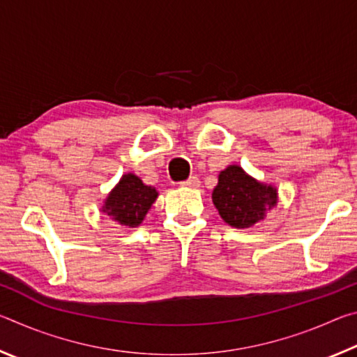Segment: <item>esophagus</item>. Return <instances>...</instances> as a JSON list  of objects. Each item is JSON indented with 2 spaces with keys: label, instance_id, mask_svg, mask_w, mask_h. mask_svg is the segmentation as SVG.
I'll return each instance as SVG.
<instances>
[{
  "label": "esophagus",
  "instance_id": "obj_1",
  "mask_svg": "<svg viewBox=\"0 0 357 357\" xmlns=\"http://www.w3.org/2000/svg\"><path fill=\"white\" fill-rule=\"evenodd\" d=\"M183 185H187V187H198L200 185V179H198L197 176H190L189 179H185L181 183Z\"/></svg>",
  "mask_w": 357,
  "mask_h": 357
}]
</instances>
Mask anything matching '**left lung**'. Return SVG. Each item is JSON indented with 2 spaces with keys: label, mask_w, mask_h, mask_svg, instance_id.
Returning a JSON list of instances; mask_svg holds the SVG:
<instances>
[{
  "label": "left lung",
  "mask_w": 357,
  "mask_h": 357,
  "mask_svg": "<svg viewBox=\"0 0 357 357\" xmlns=\"http://www.w3.org/2000/svg\"><path fill=\"white\" fill-rule=\"evenodd\" d=\"M213 202L223 220L234 228H249L264 219L266 211L277 203L274 187L257 183L238 165H229L219 174Z\"/></svg>",
  "instance_id": "obj_1"
}]
</instances>
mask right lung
Returning <instances> with one entry per match:
<instances>
[{
	"instance_id": "add662e5",
	"label": "right lung",
	"mask_w": 357,
	"mask_h": 357,
	"mask_svg": "<svg viewBox=\"0 0 357 357\" xmlns=\"http://www.w3.org/2000/svg\"><path fill=\"white\" fill-rule=\"evenodd\" d=\"M155 198L157 192L154 187L144 185L140 178L129 173L124 174L119 184L110 192L102 211L121 225L137 227L142 223Z\"/></svg>"
}]
</instances>
